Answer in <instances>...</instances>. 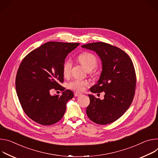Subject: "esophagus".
Here are the masks:
<instances>
[{
    "mask_svg": "<svg viewBox=\"0 0 158 158\" xmlns=\"http://www.w3.org/2000/svg\"><path fill=\"white\" fill-rule=\"evenodd\" d=\"M81 94H82L81 93L78 92H75V93H74V95H75V97H78V96L81 95Z\"/></svg>",
    "mask_w": 158,
    "mask_h": 158,
    "instance_id": "1",
    "label": "esophagus"
}]
</instances>
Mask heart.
I'll return each instance as SVG.
<instances>
[{
    "label": "heart",
    "instance_id": "b5f03b06",
    "mask_svg": "<svg viewBox=\"0 0 158 158\" xmlns=\"http://www.w3.org/2000/svg\"><path fill=\"white\" fill-rule=\"evenodd\" d=\"M78 60L88 71L94 69L97 65V60L95 56L90 52H85L80 54L78 56ZM72 66V62L71 60L68 59L63 63V74L64 77H68L70 75ZM87 85H89V82L87 81L75 79L68 83V87L70 89L76 91H82Z\"/></svg>",
    "mask_w": 158,
    "mask_h": 158
}]
</instances>
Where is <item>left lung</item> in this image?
Wrapping results in <instances>:
<instances>
[{
	"instance_id": "obj_1",
	"label": "left lung",
	"mask_w": 158,
	"mask_h": 158,
	"mask_svg": "<svg viewBox=\"0 0 158 158\" xmlns=\"http://www.w3.org/2000/svg\"><path fill=\"white\" fill-rule=\"evenodd\" d=\"M81 47L95 51L102 63L100 78L90 92L105 93L103 100L89 95L90 102L86 114L96 124H110L126 112L133 100L136 85L133 63L123 50L106 43H89Z\"/></svg>"
}]
</instances>
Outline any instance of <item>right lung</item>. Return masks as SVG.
Segmentation results:
<instances>
[{
	"instance_id": "1",
	"label": "right lung",
	"mask_w": 158,
	"mask_h": 158,
	"mask_svg": "<svg viewBox=\"0 0 158 158\" xmlns=\"http://www.w3.org/2000/svg\"><path fill=\"white\" fill-rule=\"evenodd\" d=\"M79 44L48 42L22 61L15 78L16 92L24 112L34 122L49 126L63 117L66 103L74 95L60 85L64 80L63 64L68 54ZM52 88L64 92L60 96H52Z\"/></svg>"
}]
</instances>
